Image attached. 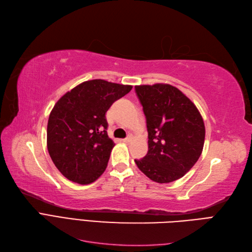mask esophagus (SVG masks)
Returning <instances> with one entry per match:
<instances>
[{
    "instance_id": "1",
    "label": "esophagus",
    "mask_w": 252,
    "mask_h": 252,
    "mask_svg": "<svg viewBox=\"0 0 252 252\" xmlns=\"http://www.w3.org/2000/svg\"><path fill=\"white\" fill-rule=\"evenodd\" d=\"M131 140H132V136H131V135H129V136L126 137V138H125V139H123L124 142H129Z\"/></svg>"
}]
</instances>
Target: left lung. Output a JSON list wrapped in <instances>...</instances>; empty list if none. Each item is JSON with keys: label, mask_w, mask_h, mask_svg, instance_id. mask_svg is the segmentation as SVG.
Masks as SVG:
<instances>
[{"label": "left lung", "mask_w": 252, "mask_h": 252, "mask_svg": "<svg viewBox=\"0 0 252 252\" xmlns=\"http://www.w3.org/2000/svg\"><path fill=\"white\" fill-rule=\"evenodd\" d=\"M147 118L149 151L138 168L158 183L182 178L201 156L204 121L193 102L167 84L135 86Z\"/></svg>", "instance_id": "obj_1"}]
</instances>
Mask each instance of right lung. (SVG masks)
I'll return each mask as SVG.
<instances>
[{
    "instance_id": "right-lung-1",
    "label": "right lung",
    "mask_w": 252,
    "mask_h": 252,
    "mask_svg": "<svg viewBox=\"0 0 252 252\" xmlns=\"http://www.w3.org/2000/svg\"><path fill=\"white\" fill-rule=\"evenodd\" d=\"M132 86L93 79L62 96L47 126V148L63 176L78 184H90L107 168L115 143L109 138L105 113Z\"/></svg>"
}]
</instances>
